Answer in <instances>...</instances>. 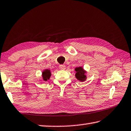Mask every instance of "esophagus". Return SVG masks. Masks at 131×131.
<instances>
[{
    "mask_svg": "<svg viewBox=\"0 0 131 131\" xmlns=\"http://www.w3.org/2000/svg\"><path fill=\"white\" fill-rule=\"evenodd\" d=\"M59 68H60V70H64L66 69V66L64 65H60L59 66Z\"/></svg>",
    "mask_w": 131,
    "mask_h": 131,
    "instance_id": "esophagus-1",
    "label": "esophagus"
}]
</instances>
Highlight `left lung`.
<instances>
[{"instance_id":"8db88e82","label":"left lung","mask_w":131,"mask_h":131,"mask_svg":"<svg viewBox=\"0 0 131 131\" xmlns=\"http://www.w3.org/2000/svg\"><path fill=\"white\" fill-rule=\"evenodd\" d=\"M75 70L76 71V78L80 81H84L87 79V76L85 75V73H86L85 71H84V70L81 67H76L75 69Z\"/></svg>"}]
</instances>
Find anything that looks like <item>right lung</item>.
<instances>
[{
  "label": "right lung",
  "mask_w": 131,
  "mask_h": 131,
  "mask_svg": "<svg viewBox=\"0 0 131 131\" xmlns=\"http://www.w3.org/2000/svg\"><path fill=\"white\" fill-rule=\"evenodd\" d=\"M51 75V71L50 70H45L42 72V77L44 81H47V80L50 79V76Z\"/></svg>",
  "instance_id": "right-lung-1"
}]
</instances>
